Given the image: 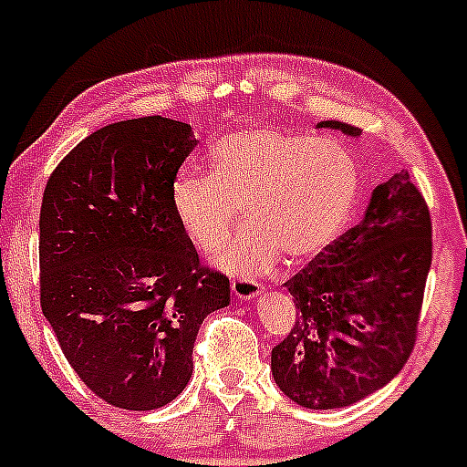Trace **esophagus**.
<instances>
[{
	"label": "esophagus",
	"instance_id": "1",
	"mask_svg": "<svg viewBox=\"0 0 467 467\" xmlns=\"http://www.w3.org/2000/svg\"><path fill=\"white\" fill-rule=\"evenodd\" d=\"M232 292L240 301H249L261 292V285L252 278H232Z\"/></svg>",
	"mask_w": 467,
	"mask_h": 467
}]
</instances>
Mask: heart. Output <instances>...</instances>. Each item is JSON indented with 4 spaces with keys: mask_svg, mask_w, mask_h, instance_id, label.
Masks as SVG:
<instances>
[{
    "mask_svg": "<svg viewBox=\"0 0 467 467\" xmlns=\"http://www.w3.org/2000/svg\"><path fill=\"white\" fill-rule=\"evenodd\" d=\"M213 172H180L171 186L175 218L200 252L240 276L319 256L341 234L359 191V168L344 143L272 128L229 134L211 152ZM250 224L219 242L242 206ZM219 242L220 245L214 243Z\"/></svg>",
    "mask_w": 467,
    "mask_h": 467,
    "instance_id": "b5f03b06",
    "label": "heart"
}]
</instances>
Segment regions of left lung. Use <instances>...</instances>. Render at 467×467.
I'll return each mask as SVG.
<instances>
[{
  "instance_id": "1",
  "label": "left lung",
  "mask_w": 467,
  "mask_h": 467,
  "mask_svg": "<svg viewBox=\"0 0 467 467\" xmlns=\"http://www.w3.org/2000/svg\"><path fill=\"white\" fill-rule=\"evenodd\" d=\"M430 265V209L400 171L373 189L362 223L285 283L296 321L272 348L278 389L307 410H337L391 382L416 344Z\"/></svg>"
}]
</instances>
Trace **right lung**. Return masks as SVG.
Masks as SVG:
<instances>
[{"label":"right lung","mask_w":467,"mask_h":467,"mask_svg":"<svg viewBox=\"0 0 467 467\" xmlns=\"http://www.w3.org/2000/svg\"><path fill=\"white\" fill-rule=\"evenodd\" d=\"M195 146L172 119L109 123L57 163L42 195V312L78 378L121 410L175 400L202 321L232 301L171 204Z\"/></svg>","instance_id":"1"}]
</instances>
